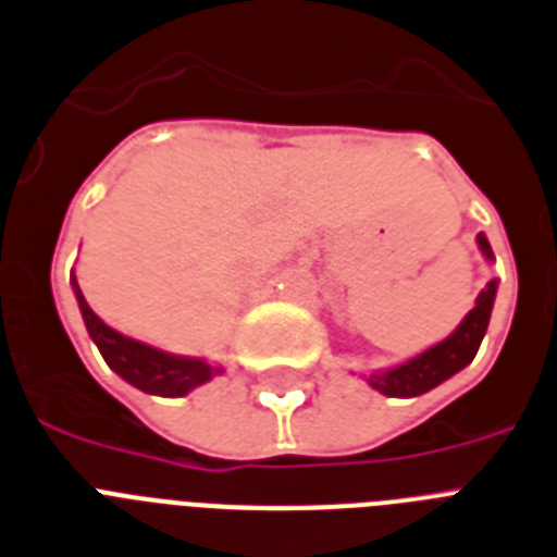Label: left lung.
<instances>
[{"label":"left lung","instance_id":"left-lung-1","mask_svg":"<svg viewBox=\"0 0 557 557\" xmlns=\"http://www.w3.org/2000/svg\"><path fill=\"white\" fill-rule=\"evenodd\" d=\"M478 246H481L486 260H495L490 239L483 234H478ZM495 292H498V280H490L486 288L478 294L474 309L469 311L463 323L446 341L426 349L423 355L411 357L406 363L395 366V369H388V372L369 374V386L377 388L386 397H418L429 388L441 386L443 381H449L451 374H458L463 366L472 363L478 349H481L483 334H486V325H490Z\"/></svg>","mask_w":557,"mask_h":557}]
</instances>
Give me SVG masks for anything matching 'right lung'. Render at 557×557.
Segmentation results:
<instances>
[{
	"mask_svg": "<svg viewBox=\"0 0 557 557\" xmlns=\"http://www.w3.org/2000/svg\"><path fill=\"white\" fill-rule=\"evenodd\" d=\"M71 283H74L76 302H79V311H83L85 329H88L90 341L97 343L99 355L106 357V363L120 374L122 381H128L131 386L143 388L148 395L180 397L188 395L191 388L208 383L214 374H220V369H216V366H208L206 360L169 355V351L153 349L148 343H139L134 341V337L120 334L116 329L106 325L94 311H90L83 292H79L76 277L71 280Z\"/></svg>",
	"mask_w": 557,
	"mask_h": 557,
	"instance_id": "obj_1",
	"label": "right lung"
}]
</instances>
